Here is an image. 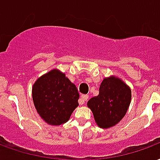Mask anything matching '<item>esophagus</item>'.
<instances>
[{
  "label": "esophagus",
  "instance_id": "obj_1",
  "mask_svg": "<svg viewBox=\"0 0 160 160\" xmlns=\"http://www.w3.org/2000/svg\"><path fill=\"white\" fill-rule=\"evenodd\" d=\"M87 99H88V96L82 95L80 98V99H79V103H80V105H82V104H84L86 102V101H87Z\"/></svg>",
  "mask_w": 160,
  "mask_h": 160
}]
</instances>
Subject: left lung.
Returning a JSON list of instances; mask_svg holds the SVG:
<instances>
[{"label":"left lung","instance_id":"1","mask_svg":"<svg viewBox=\"0 0 160 160\" xmlns=\"http://www.w3.org/2000/svg\"><path fill=\"white\" fill-rule=\"evenodd\" d=\"M131 100V91L119 78H105L99 88V94L87 102L96 123L100 128L112 127L121 120L128 110Z\"/></svg>","mask_w":160,"mask_h":160}]
</instances>
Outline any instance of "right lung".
Wrapping results in <instances>:
<instances>
[{
	"mask_svg": "<svg viewBox=\"0 0 160 160\" xmlns=\"http://www.w3.org/2000/svg\"><path fill=\"white\" fill-rule=\"evenodd\" d=\"M79 97L75 85L58 69L43 74L32 88L37 113L44 121L52 125H60L68 121L79 105Z\"/></svg>",
	"mask_w": 160,
	"mask_h": 160,
	"instance_id": "1",
	"label": "right lung"
}]
</instances>
